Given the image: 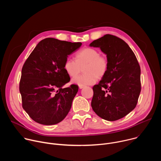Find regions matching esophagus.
Listing matches in <instances>:
<instances>
[{
  "label": "esophagus",
  "mask_w": 161,
  "mask_h": 161,
  "mask_svg": "<svg viewBox=\"0 0 161 161\" xmlns=\"http://www.w3.org/2000/svg\"><path fill=\"white\" fill-rule=\"evenodd\" d=\"M85 87V86H83V85H80V86H79V88H80V89H82L83 88H84Z\"/></svg>",
  "instance_id": "esophagus-1"
}]
</instances>
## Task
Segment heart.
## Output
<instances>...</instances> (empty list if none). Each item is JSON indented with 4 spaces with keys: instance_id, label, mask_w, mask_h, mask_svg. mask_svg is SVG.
Instances as JSON below:
<instances>
[{
    "instance_id": "b5f03b06",
    "label": "heart",
    "mask_w": 161,
    "mask_h": 161,
    "mask_svg": "<svg viewBox=\"0 0 161 161\" xmlns=\"http://www.w3.org/2000/svg\"><path fill=\"white\" fill-rule=\"evenodd\" d=\"M108 59L100 55L99 52L92 48H85L75 55V60L67 58L64 64V69L70 77H75L84 67V74L72 80V82L80 85L94 83L98 78H103L108 69Z\"/></svg>"
}]
</instances>
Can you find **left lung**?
<instances>
[{"label": "left lung", "mask_w": 161, "mask_h": 161, "mask_svg": "<svg viewBox=\"0 0 161 161\" xmlns=\"http://www.w3.org/2000/svg\"><path fill=\"white\" fill-rule=\"evenodd\" d=\"M90 47L100 48L109 62L107 73L93 86L92 108L103 119L117 120L136 106L141 92L140 66L129 45L117 36L106 34Z\"/></svg>", "instance_id": "1"}]
</instances>
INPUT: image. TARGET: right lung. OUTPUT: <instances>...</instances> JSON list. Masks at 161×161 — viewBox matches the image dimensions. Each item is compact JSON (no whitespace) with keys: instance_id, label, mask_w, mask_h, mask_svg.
I'll list each match as a JSON object with an SVG mask.
<instances>
[{"instance_id":"obj_1","label":"right lung","mask_w":161,"mask_h":161,"mask_svg":"<svg viewBox=\"0 0 161 161\" xmlns=\"http://www.w3.org/2000/svg\"><path fill=\"white\" fill-rule=\"evenodd\" d=\"M81 42L54 38L41 41L21 69L19 92L22 107L35 122L46 125L63 120L78 91L76 85L63 88L70 81L64 64Z\"/></svg>"}]
</instances>
